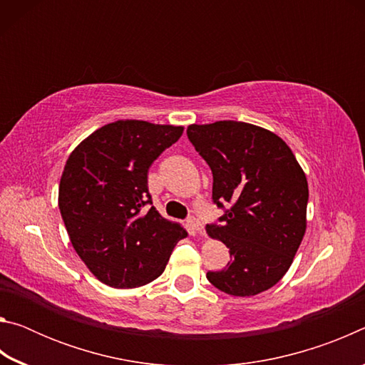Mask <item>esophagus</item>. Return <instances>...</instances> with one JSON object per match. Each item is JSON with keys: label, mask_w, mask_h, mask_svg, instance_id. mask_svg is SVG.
I'll return each mask as SVG.
<instances>
[{"label": "esophagus", "mask_w": 365, "mask_h": 365, "mask_svg": "<svg viewBox=\"0 0 365 365\" xmlns=\"http://www.w3.org/2000/svg\"><path fill=\"white\" fill-rule=\"evenodd\" d=\"M188 224H190V227L193 228V230H195L196 233L205 235V225H202V222H201L200 219H196V217H190V219H188Z\"/></svg>", "instance_id": "esophagus-1"}]
</instances>
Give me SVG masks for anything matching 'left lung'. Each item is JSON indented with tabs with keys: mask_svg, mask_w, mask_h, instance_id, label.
Here are the masks:
<instances>
[{
	"mask_svg": "<svg viewBox=\"0 0 365 365\" xmlns=\"http://www.w3.org/2000/svg\"><path fill=\"white\" fill-rule=\"evenodd\" d=\"M187 133L212 170L214 202L228 206L206 232L232 259L207 280L232 296L262 293L287 274L306 233L304 170L279 135L252 123H191Z\"/></svg>",
	"mask_w": 365,
	"mask_h": 365,
	"instance_id": "obj_1",
	"label": "left lung"
}]
</instances>
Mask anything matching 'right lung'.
Masks as SVG:
<instances>
[{
  "mask_svg": "<svg viewBox=\"0 0 365 365\" xmlns=\"http://www.w3.org/2000/svg\"><path fill=\"white\" fill-rule=\"evenodd\" d=\"M182 125L115 120L71 153L59 182V211L71 243L104 285L156 280L187 230L151 206L148 170L182 137Z\"/></svg>",
  "mask_w": 365,
  "mask_h": 365,
  "instance_id": "add662e5",
  "label": "right lung"
}]
</instances>
